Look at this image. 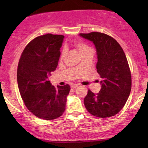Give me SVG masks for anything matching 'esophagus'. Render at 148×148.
<instances>
[{"label":"esophagus","instance_id":"esophagus-1","mask_svg":"<svg viewBox=\"0 0 148 148\" xmlns=\"http://www.w3.org/2000/svg\"><path fill=\"white\" fill-rule=\"evenodd\" d=\"M78 86H79L78 84H73L71 85V88H77V87Z\"/></svg>","mask_w":148,"mask_h":148}]
</instances>
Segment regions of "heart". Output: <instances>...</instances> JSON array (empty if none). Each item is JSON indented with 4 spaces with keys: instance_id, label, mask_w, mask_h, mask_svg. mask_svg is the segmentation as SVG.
Wrapping results in <instances>:
<instances>
[{
    "instance_id": "1",
    "label": "heart",
    "mask_w": 148,
    "mask_h": 148,
    "mask_svg": "<svg viewBox=\"0 0 148 148\" xmlns=\"http://www.w3.org/2000/svg\"><path fill=\"white\" fill-rule=\"evenodd\" d=\"M75 48H77V49L78 51L79 52L80 54L83 53V52L86 51V50H88V49H89V48H90V47H89V46H87L86 44H82V43H79V42H75ZM64 53H65V51H64V50H62V52L61 55L63 56Z\"/></svg>"
}]
</instances>
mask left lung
Masks as SVG:
<instances>
[{
    "label": "left lung",
    "mask_w": 148,
    "mask_h": 148,
    "mask_svg": "<svg viewBox=\"0 0 148 148\" xmlns=\"http://www.w3.org/2000/svg\"><path fill=\"white\" fill-rule=\"evenodd\" d=\"M79 36L95 45L97 72L102 79L98 94L88 90L85 106L95 116H114L125 106L131 90V75L125 52L116 40L105 34L91 32Z\"/></svg>",
    "instance_id": "left-lung-1"
}]
</instances>
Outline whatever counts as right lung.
Listing matches in <instances>:
<instances>
[{"label":"right lung","mask_w":148,"mask_h":148,"mask_svg":"<svg viewBox=\"0 0 148 148\" xmlns=\"http://www.w3.org/2000/svg\"><path fill=\"white\" fill-rule=\"evenodd\" d=\"M64 38L48 34L34 38L23 50L18 64V87L24 104L44 120L61 116L71 90L68 84L55 88L48 80L57 67Z\"/></svg>","instance_id":"obj_1"}]
</instances>
